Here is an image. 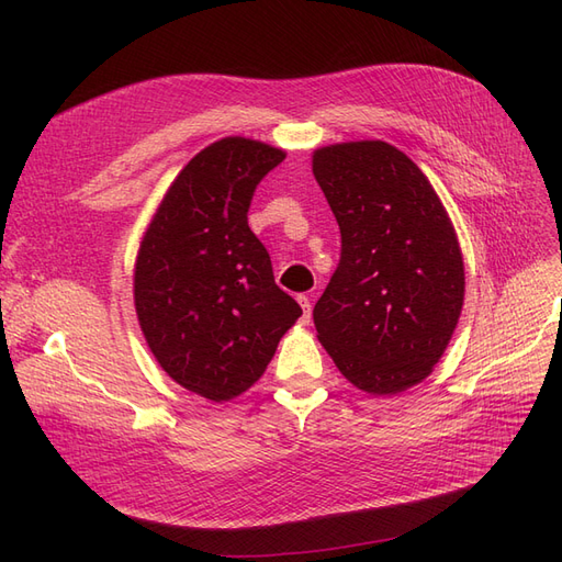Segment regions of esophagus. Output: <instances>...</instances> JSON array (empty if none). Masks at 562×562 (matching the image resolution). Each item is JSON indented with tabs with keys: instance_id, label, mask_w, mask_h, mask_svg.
<instances>
[{
	"instance_id": "esophagus-1",
	"label": "esophagus",
	"mask_w": 562,
	"mask_h": 562,
	"mask_svg": "<svg viewBox=\"0 0 562 562\" xmlns=\"http://www.w3.org/2000/svg\"><path fill=\"white\" fill-rule=\"evenodd\" d=\"M297 302H300V307H302V323L304 326H310V321H312V300H310V295H297Z\"/></svg>"
}]
</instances>
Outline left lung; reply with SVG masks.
I'll list each match as a JSON object with an SVG mask.
<instances>
[{
	"label": "left lung",
	"mask_w": 562,
	"mask_h": 562,
	"mask_svg": "<svg viewBox=\"0 0 562 562\" xmlns=\"http://www.w3.org/2000/svg\"><path fill=\"white\" fill-rule=\"evenodd\" d=\"M312 171L342 236L314 326L339 372L368 394H398L443 356L464 304L450 217L417 164L382 140L321 147Z\"/></svg>",
	"instance_id": "left-lung-1"
}]
</instances>
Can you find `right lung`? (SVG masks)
I'll use <instances>...</instances> for the list:
<instances>
[{"label":"right lung","mask_w":562,"mask_h":562,"mask_svg":"<svg viewBox=\"0 0 562 562\" xmlns=\"http://www.w3.org/2000/svg\"><path fill=\"white\" fill-rule=\"evenodd\" d=\"M283 159L250 138L201 149L168 187L135 260L147 347L168 378L215 403L258 382L302 316L248 227L255 187Z\"/></svg>","instance_id":"1"}]
</instances>
